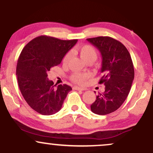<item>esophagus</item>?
<instances>
[{
    "label": "esophagus",
    "mask_w": 153,
    "mask_h": 153,
    "mask_svg": "<svg viewBox=\"0 0 153 153\" xmlns=\"http://www.w3.org/2000/svg\"><path fill=\"white\" fill-rule=\"evenodd\" d=\"M73 89H75V90H77V91H85V88H82L78 87V86H74L73 87Z\"/></svg>",
    "instance_id": "1"
}]
</instances>
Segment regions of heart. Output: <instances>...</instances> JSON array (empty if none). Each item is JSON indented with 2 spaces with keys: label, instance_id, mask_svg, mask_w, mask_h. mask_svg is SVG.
<instances>
[{
  "label": "heart",
  "instance_id": "obj_1",
  "mask_svg": "<svg viewBox=\"0 0 153 153\" xmlns=\"http://www.w3.org/2000/svg\"><path fill=\"white\" fill-rule=\"evenodd\" d=\"M78 53L80 54V57L83 59L85 62H94L97 59L98 54L96 50L93 46L90 45H85L83 46L78 47L75 49ZM72 57V52H68L65 54L64 57L62 59V62L65 65L68 64L70 62ZM91 77V74L89 73H74L71 75V79L73 82L77 84H82L86 80H88Z\"/></svg>",
  "mask_w": 153,
  "mask_h": 153
}]
</instances>
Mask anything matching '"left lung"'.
Here are the masks:
<instances>
[{
    "label": "left lung",
    "mask_w": 153,
    "mask_h": 153,
    "mask_svg": "<svg viewBox=\"0 0 153 153\" xmlns=\"http://www.w3.org/2000/svg\"><path fill=\"white\" fill-rule=\"evenodd\" d=\"M87 40L101 54V78L99 83L105 85V91L99 93L91 105V110L96 114H108L118 109L127 99L134 80V65L129 51L118 40L110 36Z\"/></svg>",
    "instance_id": "1"
}]
</instances>
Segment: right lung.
<instances>
[{"mask_svg": "<svg viewBox=\"0 0 153 153\" xmlns=\"http://www.w3.org/2000/svg\"><path fill=\"white\" fill-rule=\"evenodd\" d=\"M77 41L42 35L33 39L21 52L16 66L19 88L26 103L39 114L57 113L72 90L66 84L54 87L57 84L49 80L47 73L52 67L60 64Z\"/></svg>", "mask_w": 153, "mask_h": 153, "instance_id": "add662e5", "label": "right lung"}]
</instances>
